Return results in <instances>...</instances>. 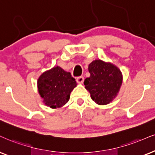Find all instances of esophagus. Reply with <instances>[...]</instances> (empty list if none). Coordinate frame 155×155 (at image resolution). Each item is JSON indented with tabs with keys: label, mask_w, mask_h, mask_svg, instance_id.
I'll use <instances>...</instances> for the list:
<instances>
[{
	"label": "esophagus",
	"mask_w": 155,
	"mask_h": 155,
	"mask_svg": "<svg viewBox=\"0 0 155 155\" xmlns=\"http://www.w3.org/2000/svg\"><path fill=\"white\" fill-rule=\"evenodd\" d=\"M76 81H77L78 83H83L84 81L83 76H79V77H78L77 78H76Z\"/></svg>",
	"instance_id": "esophagus-1"
}]
</instances>
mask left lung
<instances>
[{"mask_svg": "<svg viewBox=\"0 0 155 155\" xmlns=\"http://www.w3.org/2000/svg\"><path fill=\"white\" fill-rule=\"evenodd\" d=\"M88 70L91 75L85 78L84 85L93 101L98 105L109 104L116 96L122 83L119 69L99 60L91 62Z\"/></svg>", "mask_w": 155, "mask_h": 155, "instance_id": "obj_1", "label": "left lung"}]
</instances>
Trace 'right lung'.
<instances>
[{
	"label": "right lung",
	"mask_w": 155,
	"mask_h": 155,
	"mask_svg": "<svg viewBox=\"0 0 155 155\" xmlns=\"http://www.w3.org/2000/svg\"><path fill=\"white\" fill-rule=\"evenodd\" d=\"M75 79L70 72L57 66L40 76L38 90L44 103L52 108L62 107L70 99V94L76 86Z\"/></svg>",
	"instance_id": "right-lung-1"
}]
</instances>
